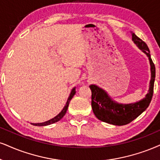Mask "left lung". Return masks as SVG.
Masks as SVG:
<instances>
[{"label":"left lung","instance_id":"8db88e82","mask_svg":"<svg viewBox=\"0 0 160 160\" xmlns=\"http://www.w3.org/2000/svg\"><path fill=\"white\" fill-rule=\"evenodd\" d=\"M132 40L148 58L151 66V80L148 92L139 102L131 104L118 103L108 95L105 90L95 84L90 86L92 91L91 105L92 111L98 119L113 125H125L134 120L147 109L151 103L153 92L156 70L151 58L148 47L142 40L131 32Z\"/></svg>","mask_w":160,"mask_h":160}]
</instances>
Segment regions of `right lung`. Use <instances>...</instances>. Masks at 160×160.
<instances>
[{"label":"right lung","instance_id":"add662e5","mask_svg":"<svg viewBox=\"0 0 160 160\" xmlns=\"http://www.w3.org/2000/svg\"><path fill=\"white\" fill-rule=\"evenodd\" d=\"M76 88H73L72 89V90H71L70 96H69V97L68 98V101H67L66 104H65L64 108H63L62 111H61L60 113H59L56 116H55L54 118H52V119L48 120V121H47V122H41V123H31V124L33 125H35V126H47L49 125H52V124H53V123H56V122L60 121V120L62 119L63 117H64L65 113H66L67 110H68V106H69V104H70V100L72 99V98L73 97L75 94H76Z\"/></svg>","mask_w":160,"mask_h":160}]
</instances>
